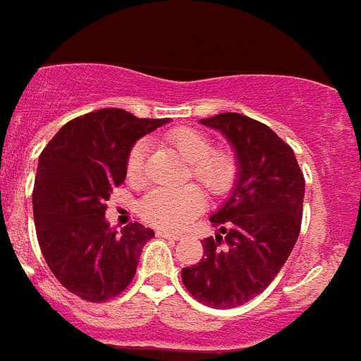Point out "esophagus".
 I'll return each mask as SVG.
<instances>
[{"instance_id": "1", "label": "esophagus", "mask_w": 361, "mask_h": 361, "mask_svg": "<svg viewBox=\"0 0 361 361\" xmlns=\"http://www.w3.org/2000/svg\"><path fill=\"white\" fill-rule=\"evenodd\" d=\"M157 236L168 238V240H180V238H183V234H180V232L166 231V228H159V231H157Z\"/></svg>"}]
</instances>
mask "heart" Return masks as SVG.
Listing matches in <instances>:
<instances>
[{
	"label": "heart",
	"instance_id": "1",
	"mask_svg": "<svg viewBox=\"0 0 361 361\" xmlns=\"http://www.w3.org/2000/svg\"><path fill=\"white\" fill-rule=\"evenodd\" d=\"M168 140L177 147L192 171L208 190L219 193L231 186L234 178V162L228 154L212 153V142L207 134L195 129H175L168 134ZM147 142L138 140L130 147L127 157V178L130 183L144 180ZM204 193L193 184L186 186H159L151 190L140 204V212L147 221L159 227L178 228L186 225L193 216L204 208Z\"/></svg>",
	"mask_w": 361,
	"mask_h": 361
}]
</instances>
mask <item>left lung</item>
<instances>
[{"instance_id":"left-lung-1","label":"left lung","mask_w":361,"mask_h":361,"mask_svg":"<svg viewBox=\"0 0 361 361\" xmlns=\"http://www.w3.org/2000/svg\"><path fill=\"white\" fill-rule=\"evenodd\" d=\"M227 138L236 183L210 221L216 238L183 269L186 290L202 305L234 308L266 290L288 260L300 231L305 177L293 149L267 125L236 112L201 120Z\"/></svg>"}]
</instances>
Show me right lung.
I'll return each instance as SVG.
<instances>
[{
  "mask_svg": "<svg viewBox=\"0 0 361 361\" xmlns=\"http://www.w3.org/2000/svg\"><path fill=\"white\" fill-rule=\"evenodd\" d=\"M166 123L101 109L68 121L42 151L32 190L38 245L56 281L80 299L120 295L154 236L140 223L114 231L105 212L112 190L125 183L130 147Z\"/></svg>",
  "mask_w": 361,
  "mask_h": 361,
  "instance_id": "1",
  "label": "right lung"
}]
</instances>
